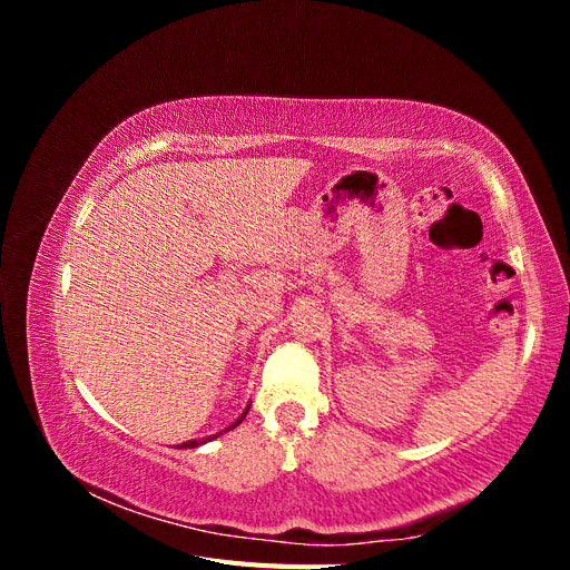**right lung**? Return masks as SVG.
<instances>
[{
  "mask_svg": "<svg viewBox=\"0 0 570 570\" xmlns=\"http://www.w3.org/2000/svg\"><path fill=\"white\" fill-rule=\"evenodd\" d=\"M249 413V406L243 411V416H239L235 423H230L226 430H220V433H216V435H209V438H202V440H187V442H183V444H178V450H195V446H199V444H204V442H212V440H216L218 435H223V433H228V430H233V428H237L239 423L245 421V416Z\"/></svg>",
  "mask_w": 570,
  "mask_h": 570,
  "instance_id": "1",
  "label": "right lung"
}]
</instances>
